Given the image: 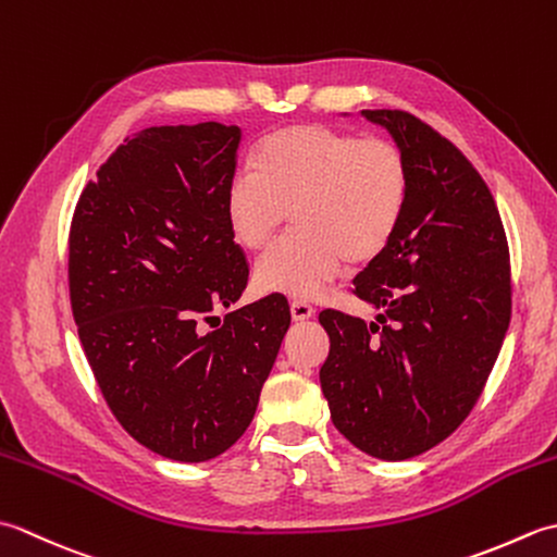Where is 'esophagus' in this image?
Here are the masks:
<instances>
[{
	"label": "esophagus",
	"instance_id": "obj_1",
	"mask_svg": "<svg viewBox=\"0 0 557 557\" xmlns=\"http://www.w3.org/2000/svg\"><path fill=\"white\" fill-rule=\"evenodd\" d=\"M289 311H292L294 321H309V318H313V313H315L313 306L306 304V301H292Z\"/></svg>",
	"mask_w": 557,
	"mask_h": 557
}]
</instances>
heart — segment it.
Returning a JSON list of instances; mask_svg holds the SVG:
<instances>
[{
	"label": "heart",
	"mask_w": 557,
	"mask_h": 557,
	"mask_svg": "<svg viewBox=\"0 0 557 557\" xmlns=\"http://www.w3.org/2000/svg\"><path fill=\"white\" fill-rule=\"evenodd\" d=\"M409 162L387 138H361L321 124L268 136L256 164L236 168L224 191L234 242L258 251L294 212L285 239L258 258L253 282L265 294L311 299L345 260L381 256L405 218Z\"/></svg>",
	"instance_id": "obj_1"
}]
</instances>
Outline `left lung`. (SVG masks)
I'll use <instances>...</instances> for the list:
<instances>
[{"label": "left lung", "mask_w": 557, "mask_h": 557, "mask_svg": "<svg viewBox=\"0 0 557 557\" xmlns=\"http://www.w3.org/2000/svg\"><path fill=\"white\" fill-rule=\"evenodd\" d=\"M409 162L395 239L354 280L377 318L325 309L321 387L335 429L361 453L409 459L474 409L512 313L510 248L486 182L455 144L401 110H363Z\"/></svg>", "instance_id": "1"}]
</instances>
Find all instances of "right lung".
Masks as SVG:
<instances>
[{"instance_id":"right-lung-1","label":"right lung","mask_w":557,"mask_h":557,"mask_svg":"<svg viewBox=\"0 0 557 557\" xmlns=\"http://www.w3.org/2000/svg\"><path fill=\"white\" fill-rule=\"evenodd\" d=\"M239 126H150L90 180L69 230V297L100 393L152 453L206 461L239 441L292 323L270 294L242 297L248 260L234 244L224 191Z\"/></svg>"}]
</instances>
